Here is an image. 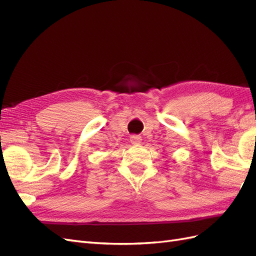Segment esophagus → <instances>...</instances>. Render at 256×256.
<instances>
[{"label": "esophagus", "instance_id": "obj_1", "mask_svg": "<svg viewBox=\"0 0 256 256\" xmlns=\"http://www.w3.org/2000/svg\"><path fill=\"white\" fill-rule=\"evenodd\" d=\"M141 141H142V138H141L140 136L134 134V136H130V142H131V144H140Z\"/></svg>", "mask_w": 256, "mask_h": 256}]
</instances>
